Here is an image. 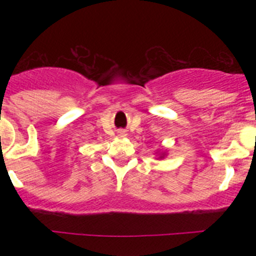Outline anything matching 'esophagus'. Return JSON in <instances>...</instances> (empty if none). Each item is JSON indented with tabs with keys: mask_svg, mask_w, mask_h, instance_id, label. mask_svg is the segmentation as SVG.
<instances>
[{
	"mask_svg": "<svg viewBox=\"0 0 256 256\" xmlns=\"http://www.w3.org/2000/svg\"><path fill=\"white\" fill-rule=\"evenodd\" d=\"M121 134H124V131H121Z\"/></svg>",
	"mask_w": 256,
	"mask_h": 256,
	"instance_id": "1",
	"label": "esophagus"
}]
</instances>
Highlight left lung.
Wrapping results in <instances>:
<instances>
[{
	"label": "left lung",
	"instance_id": "8db88e82",
	"mask_svg": "<svg viewBox=\"0 0 256 256\" xmlns=\"http://www.w3.org/2000/svg\"><path fill=\"white\" fill-rule=\"evenodd\" d=\"M164 154H162L161 156H160V158H164Z\"/></svg>",
	"mask_w": 256,
	"mask_h": 256
}]
</instances>
